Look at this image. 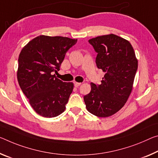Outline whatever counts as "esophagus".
<instances>
[{
  "label": "esophagus",
  "instance_id": "obj_1",
  "mask_svg": "<svg viewBox=\"0 0 158 158\" xmlns=\"http://www.w3.org/2000/svg\"><path fill=\"white\" fill-rule=\"evenodd\" d=\"M81 84V83H79V82H75V83H74V86L75 87H79Z\"/></svg>",
  "mask_w": 158,
  "mask_h": 158
}]
</instances>
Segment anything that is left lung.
<instances>
[{"instance_id":"obj_1","label":"left lung","mask_w":158,"mask_h":158,"mask_svg":"<svg viewBox=\"0 0 158 158\" xmlns=\"http://www.w3.org/2000/svg\"><path fill=\"white\" fill-rule=\"evenodd\" d=\"M98 53L97 67L105 72L101 84H91L84 97L87 110L99 117L112 116L122 109L131 94L138 60L129 41L113 34L89 40Z\"/></svg>"}]
</instances>
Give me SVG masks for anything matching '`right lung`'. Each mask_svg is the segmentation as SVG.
<instances>
[{
  "mask_svg": "<svg viewBox=\"0 0 158 158\" xmlns=\"http://www.w3.org/2000/svg\"><path fill=\"white\" fill-rule=\"evenodd\" d=\"M77 41L41 35L30 41L19 53L17 81L32 108L42 117H57L66 108L74 84L62 81L53 72L59 71L66 52Z\"/></svg>",
  "mask_w": 158,
  "mask_h": 158,
  "instance_id": "obj_1",
  "label": "right lung"
}]
</instances>
